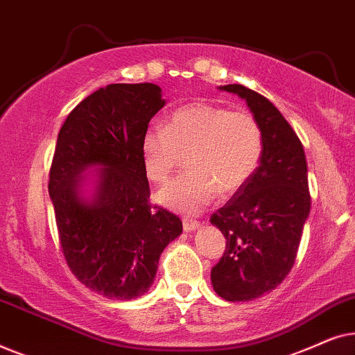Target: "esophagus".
<instances>
[{
	"label": "esophagus",
	"instance_id": "1",
	"mask_svg": "<svg viewBox=\"0 0 355 355\" xmlns=\"http://www.w3.org/2000/svg\"><path fill=\"white\" fill-rule=\"evenodd\" d=\"M182 226H184V231H193L200 226V223H198L197 220H191V218H184Z\"/></svg>",
	"mask_w": 355,
	"mask_h": 355
}]
</instances>
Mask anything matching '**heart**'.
<instances>
[{
	"instance_id": "heart-1",
	"label": "heart",
	"mask_w": 355,
	"mask_h": 355,
	"mask_svg": "<svg viewBox=\"0 0 355 355\" xmlns=\"http://www.w3.org/2000/svg\"><path fill=\"white\" fill-rule=\"evenodd\" d=\"M145 173L163 184L181 166L187 171L158 193L159 202L182 213H198L215 200L241 191L263 155V132L254 116L225 106L192 103L169 116L166 128L153 124L140 142Z\"/></svg>"
}]
</instances>
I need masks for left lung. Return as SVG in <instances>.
Returning a JSON list of instances; mask_svg holds the SVG:
<instances>
[{
  "instance_id": "8db88e82",
  "label": "left lung",
  "mask_w": 355,
  "mask_h": 355,
  "mask_svg": "<svg viewBox=\"0 0 355 355\" xmlns=\"http://www.w3.org/2000/svg\"><path fill=\"white\" fill-rule=\"evenodd\" d=\"M220 89L244 98L263 132L255 174L210 216L226 237L211 268L213 289L230 302H247L278 288L293 270L310 213L307 162L297 134L268 98L239 84Z\"/></svg>"
}]
</instances>
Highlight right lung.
Here are the masks:
<instances>
[{
  "label": "right lung",
  "instance_id": "add662e5",
  "mask_svg": "<svg viewBox=\"0 0 355 355\" xmlns=\"http://www.w3.org/2000/svg\"><path fill=\"white\" fill-rule=\"evenodd\" d=\"M164 106L155 84H110L71 111L58 134L50 192L66 263L82 284L114 300L137 299L158 260L182 232L174 213L150 203L140 142ZM103 166L94 197L80 196V174Z\"/></svg>",
  "mask_w": 355,
  "mask_h": 355
}]
</instances>
